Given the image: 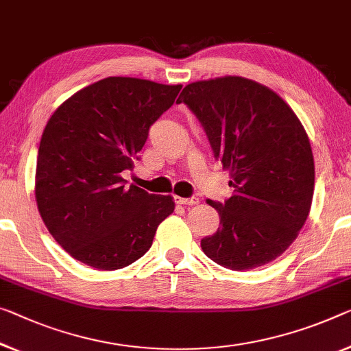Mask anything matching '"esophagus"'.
Listing matches in <instances>:
<instances>
[{
  "instance_id": "obj_1",
  "label": "esophagus",
  "mask_w": 351,
  "mask_h": 351,
  "mask_svg": "<svg viewBox=\"0 0 351 351\" xmlns=\"http://www.w3.org/2000/svg\"><path fill=\"white\" fill-rule=\"evenodd\" d=\"M177 204H182V206H197L199 199L197 197H176Z\"/></svg>"
}]
</instances>
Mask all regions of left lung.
Returning a JSON list of instances; mask_svg holds the SVG:
<instances>
[{"label": "left lung", "mask_w": 351, "mask_h": 351, "mask_svg": "<svg viewBox=\"0 0 351 351\" xmlns=\"http://www.w3.org/2000/svg\"><path fill=\"white\" fill-rule=\"evenodd\" d=\"M182 101L234 188L224 204L207 201L221 226L201 240L202 251L235 271L267 265L293 243L311 212L315 168L303 123L282 97L243 77L191 83Z\"/></svg>", "instance_id": "obj_1"}]
</instances>
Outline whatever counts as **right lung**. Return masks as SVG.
Returning <instances> with one entry per match:
<instances>
[{
	"label": "right lung",
	"mask_w": 351,
	"mask_h": 351,
	"mask_svg": "<svg viewBox=\"0 0 351 351\" xmlns=\"http://www.w3.org/2000/svg\"><path fill=\"white\" fill-rule=\"evenodd\" d=\"M182 86L108 77L64 101L42 133L36 202L47 229L70 256L97 269H119L152 246L174 199L125 186L121 172L169 110Z\"/></svg>",
	"instance_id": "right-lung-1"
}]
</instances>
